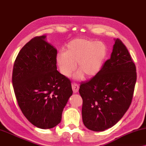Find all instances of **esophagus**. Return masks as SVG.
<instances>
[{
    "label": "esophagus",
    "mask_w": 146,
    "mask_h": 146,
    "mask_svg": "<svg viewBox=\"0 0 146 146\" xmlns=\"http://www.w3.org/2000/svg\"><path fill=\"white\" fill-rule=\"evenodd\" d=\"M72 90L74 93H77L78 90H79V86L76 83H72Z\"/></svg>",
    "instance_id": "esophagus-1"
}]
</instances>
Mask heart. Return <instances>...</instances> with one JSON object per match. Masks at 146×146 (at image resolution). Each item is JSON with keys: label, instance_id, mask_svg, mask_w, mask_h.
<instances>
[{"label": "heart", "instance_id": "1", "mask_svg": "<svg viewBox=\"0 0 146 146\" xmlns=\"http://www.w3.org/2000/svg\"><path fill=\"white\" fill-rule=\"evenodd\" d=\"M105 45L89 38H77L66 45L65 52L57 55V62L60 73L69 77L76 68L78 72L75 78H89L97 74L100 70L106 56Z\"/></svg>", "mask_w": 146, "mask_h": 146}]
</instances>
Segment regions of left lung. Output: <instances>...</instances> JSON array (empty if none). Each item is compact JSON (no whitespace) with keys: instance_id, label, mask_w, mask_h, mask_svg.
<instances>
[{"instance_id":"1","label":"left lung","mask_w":146,"mask_h":146,"mask_svg":"<svg viewBox=\"0 0 146 146\" xmlns=\"http://www.w3.org/2000/svg\"><path fill=\"white\" fill-rule=\"evenodd\" d=\"M136 82L135 64L125 45L117 38L111 57L97 74L80 84L85 126L98 132L115 125L131 104Z\"/></svg>"}]
</instances>
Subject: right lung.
<instances>
[{
    "mask_svg": "<svg viewBox=\"0 0 146 146\" xmlns=\"http://www.w3.org/2000/svg\"><path fill=\"white\" fill-rule=\"evenodd\" d=\"M36 36L21 48L13 67L12 84L17 104L27 119L42 129L61 121L72 95L70 80L57 70V51Z\"/></svg>",
    "mask_w": 146,
    "mask_h": 146,
    "instance_id": "obj_1",
    "label": "right lung"
}]
</instances>
